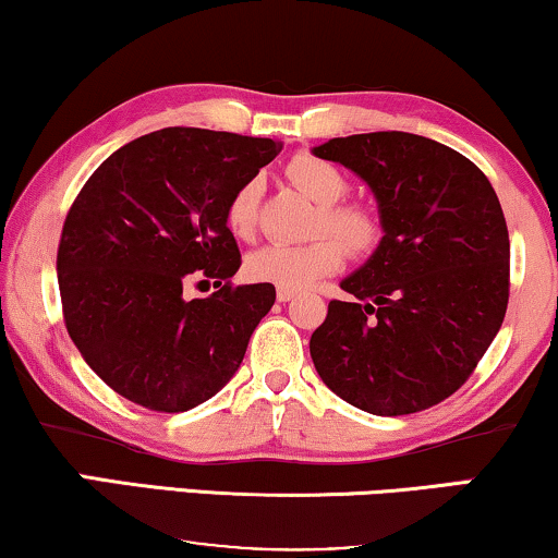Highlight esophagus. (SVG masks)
<instances>
[{
  "label": "esophagus",
  "instance_id": "obj_1",
  "mask_svg": "<svg viewBox=\"0 0 558 558\" xmlns=\"http://www.w3.org/2000/svg\"><path fill=\"white\" fill-rule=\"evenodd\" d=\"M294 296H296V289H284V287L277 289V300L279 302H289V300H294Z\"/></svg>",
  "mask_w": 558,
  "mask_h": 558
}]
</instances>
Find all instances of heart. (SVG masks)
<instances>
[{
  "instance_id": "1",
  "label": "heart",
  "mask_w": 558,
  "mask_h": 558,
  "mask_svg": "<svg viewBox=\"0 0 558 558\" xmlns=\"http://www.w3.org/2000/svg\"><path fill=\"white\" fill-rule=\"evenodd\" d=\"M287 178L310 201L317 203L304 246H264L246 256L243 274L256 284L304 289L317 279L330 277L345 262V248L353 256H368L384 239V220L363 201H345L350 182L340 167L315 155L289 159ZM262 185L251 178L233 190L226 203V226L235 239L248 241L256 233Z\"/></svg>"
}]
</instances>
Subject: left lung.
Listing matches in <instances>:
<instances>
[{"label":"left lung","mask_w":558,"mask_h":558,"mask_svg":"<svg viewBox=\"0 0 558 558\" xmlns=\"http://www.w3.org/2000/svg\"><path fill=\"white\" fill-rule=\"evenodd\" d=\"M315 155L350 167L378 197L384 241L342 281L312 332L319 378L376 416L437 407L490 348L508 310L510 241L490 180L445 144L407 132L330 140Z\"/></svg>","instance_id":"obj_1"}]
</instances>
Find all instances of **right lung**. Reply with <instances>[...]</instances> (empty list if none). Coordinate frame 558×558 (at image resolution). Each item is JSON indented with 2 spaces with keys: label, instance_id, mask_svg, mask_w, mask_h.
<instances>
[{
  "label": "right lung",
  "instance_id": "1",
  "mask_svg": "<svg viewBox=\"0 0 558 558\" xmlns=\"http://www.w3.org/2000/svg\"><path fill=\"white\" fill-rule=\"evenodd\" d=\"M279 144L170 126L124 144L86 180L58 243L68 335L126 401L178 414L216 396L277 300L274 284L235 287L241 251L226 226L233 190ZM216 278L185 301L181 287Z\"/></svg>",
  "mask_w": 558,
  "mask_h": 558
}]
</instances>
